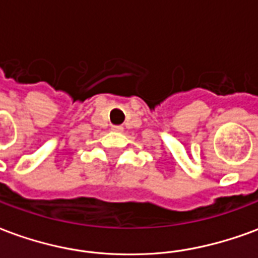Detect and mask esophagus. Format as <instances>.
Masks as SVG:
<instances>
[{
	"label": "esophagus",
	"mask_w": 258,
	"mask_h": 258,
	"mask_svg": "<svg viewBox=\"0 0 258 258\" xmlns=\"http://www.w3.org/2000/svg\"><path fill=\"white\" fill-rule=\"evenodd\" d=\"M113 130H114V131H120V130H121V127H113Z\"/></svg>",
	"instance_id": "esophagus-1"
}]
</instances>
